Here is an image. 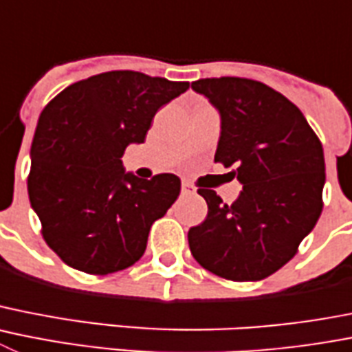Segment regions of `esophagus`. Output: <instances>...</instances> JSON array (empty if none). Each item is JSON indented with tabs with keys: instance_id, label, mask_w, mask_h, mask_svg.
I'll list each match as a JSON object with an SVG mask.
<instances>
[{
	"instance_id": "obj_1",
	"label": "esophagus",
	"mask_w": 352,
	"mask_h": 352,
	"mask_svg": "<svg viewBox=\"0 0 352 352\" xmlns=\"http://www.w3.org/2000/svg\"><path fill=\"white\" fill-rule=\"evenodd\" d=\"M182 192L185 193V195H190V193L195 192V188H193V186L190 185L188 182H183V183H182Z\"/></svg>"
}]
</instances>
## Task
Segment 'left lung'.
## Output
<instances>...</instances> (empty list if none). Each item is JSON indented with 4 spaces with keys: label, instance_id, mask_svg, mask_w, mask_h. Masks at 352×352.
<instances>
[{
    "label": "left lung",
    "instance_id": "left-lung-1",
    "mask_svg": "<svg viewBox=\"0 0 352 352\" xmlns=\"http://www.w3.org/2000/svg\"><path fill=\"white\" fill-rule=\"evenodd\" d=\"M192 89L220 111L214 162L243 185L234 204L199 188L208 216L188 230L193 258L230 281H260L295 256L323 211L324 155L302 111L256 80L202 78Z\"/></svg>",
    "mask_w": 352,
    "mask_h": 352
}]
</instances>
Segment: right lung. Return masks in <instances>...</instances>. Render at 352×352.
Here are the masks:
<instances>
[{"instance_id":"right-lung-1","label":"right lung","mask_w":352,"mask_h":352,"mask_svg":"<svg viewBox=\"0 0 352 352\" xmlns=\"http://www.w3.org/2000/svg\"><path fill=\"white\" fill-rule=\"evenodd\" d=\"M188 82L108 71L76 82L41 111L31 144L28 193L41 234L66 265L118 272L143 256L150 228L178 199L174 174L143 179L122 155L143 143L155 113Z\"/></svg>"}]
</instances>
